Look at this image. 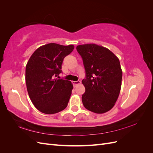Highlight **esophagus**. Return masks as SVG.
I'll use <instances>...</instances> for the list:
<instances>
[{
    "mask_svg": "<svg viewBox=\"0 0 153 153\" xmlns=\"http://www.w3.org/2000/svg\"><path fill=\"white\" fill-rule=\"evenodd\" d=\"M80 83H81L80 81H73V82H72V84H73V85L74 87L77 85L78 84H80Z\"/></svg>",
    "mask_w": 153,
    "mask_h": 153,
    "instance_id": "esophagus-1",
    "label": "esophagus"
}]
</instances>
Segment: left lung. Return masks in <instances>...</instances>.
<instances>
[{
    "mask_svg": "<svg viewBox=\"0 0 153 153\" xmlns=\"http://www.w3.org/2000/svg\"><path fill=\"white\" fill-rule=\"evenodd\" d=\"M76 50L86 73L82 80L85 88L82 96L83 105L96 114L108 112L121 91L123 71L118 57L109 49L93 43L78 45Z\"/></svg>",
    "mask_w": 153,
    "mask_h": 153,
    "instance_id": "obj_1",
    "label": "left lung"
}]
</instances>
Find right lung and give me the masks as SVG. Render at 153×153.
Segmentation results:
<instances>
[{"instance_id":"right-lung-1","label":"right lung","mask_w":153,"mask_h":153,"mask_svg":"<svg viewBox=\"0 0 153 153\" xmlns=\"http://www.w3.org/2000/svg\"><path fill=\"white\" fill-rule=\"evenodd\" d=\"M74 45L48 43L32 54L25 68L27 89L31 101L40 112L58 113L66 108L73 88L71 81L58 79L63 59Z\"/></svg>"}]
</instances>
